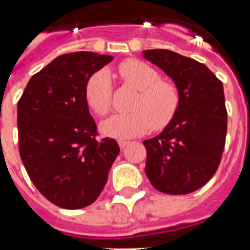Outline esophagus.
<instances>
[{
  "label": "esophagus",
  "mask_w": 250,
  "mask_h": 250,
  "mask_svg": "<svg viewBox=\"0 0 250 250\" xmlns=\"http://www.w3.org/2000/svg\"><path fill=\"white\" fill-rule=\"evenodd\" d=\"M118 144H119V148H121V149H125V146H127V145H128V141L121 140V141H119V143H118Z\"/></svg>",
  "instance_id": "1"
}]
</instances>
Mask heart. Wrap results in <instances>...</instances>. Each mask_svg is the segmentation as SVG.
I'll return each mask as SVG.
<instances>
[{
	"mask_svg": "<svg viewBox=\"0 0 250 250\" xmlns=\"http://www.w3.org/2000/svg\"><path fill=\"white\" fill-rule=\"evenodd\" d=\"M125 83L139 90L131 104L132 111L111 115L100 125L101 132L114 139H132L152 128L161 131L170 125L179 109L180 94L170 80L161 79L160 72L139 60H127L118 67ZM86 104L98 115L109 113L113 84L107 70L101 68L88 78L84 88Z\"/></svg>",
	"mask_w": 250,
	"mask_h": 250,
	"instance_id": "obj_1",
	"label": "heart"
}]
</instances>
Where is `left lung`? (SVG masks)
I'll return each instance as SVG.
<instances>
[{"label":"left lung","instance_id":"8db88e82","mask_svg":"<svg viewBox=\"0 0 250 250\" xmlns=\"http://www.w3.org/2000/svg\"><path fill=\"white\" fill-rule=\"evenodd\" d=\"M143 57L178 86L179 109L174 119L146 148L145 174L167 194H187L215 174L227 133L223 84L204 63L166 49L144 50Z\"/></svg>","mask_w":250,"mask_h":250}]
</instances>
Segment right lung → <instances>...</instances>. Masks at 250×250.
<instances>
[{
	"label": "right lung",
	"instance_id": "right-lung-1",
	"mask_svg": "<svg viewBox=\"0 0 250 250\" xmlns=\"http://www.w3.org/2000/svg\"><path fill=\"white\" fill-rule=\"evenodd\" d=\"M111 56L75 52L53 60L29 79L18 102L21 162L37 189L62 209L93 204L119 154L114 139L97 140L84 88Z\"/></svg>",
	"mask_w": 250,
	"mask_h": 250
}]
</instances>
